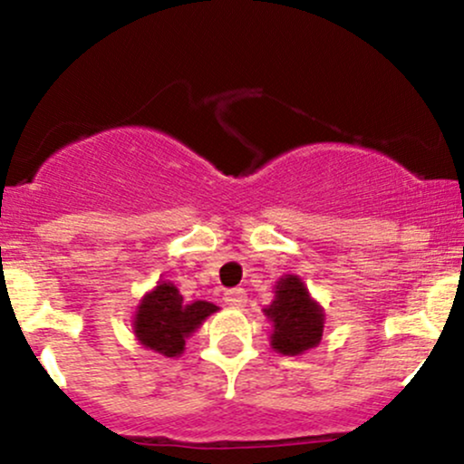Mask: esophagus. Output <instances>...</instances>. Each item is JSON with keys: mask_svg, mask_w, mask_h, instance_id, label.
<instances>
[{"mask_svg": "<svg viewBox=\"0 0 464 464\" xmlns=\"http://www.w3.org/2000/svg\"><path fill=\"white\" fill-rule=\"evenodd\" d=\"M246 301H248V296H246V292L242 290V287H233V290H227V295H225L227 305L244 307V305H246Z\"/></svg>", "mask_w": 464, "mask_h": 464, "instance_id": "1", "label": "esophagus"}]
</instances>
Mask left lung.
I'll list each match as a JSON object with an SVG mask.
<instances>
[{
	"mask_svg": "<svg viewBox=\"0 0 464 464\" xmlns=\"http://www.w3.org/2000/svg\"><path fill=\"white\" fill-rule=\"evenodd\" d=\"M273 323L270 344L284 355H301L323 338L324 314L296 275L276 281L275 301L264 310Z\"/></svg>",
	"mask_w": 464,
	"mask_h": 464,
	"instance_id": "obj_1",
	"label": "left lung"
}]
</instances>
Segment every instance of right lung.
<instances>
[{"instance_id":"add662e5","label":"right lung","mask_w":464,"mask_h":464,"mask_svg":"<svg viewBox=\"0 0 464 464\" xmlns=\"http://www.w3.org/2000/svg\"><path fill=\"white\" fill-rule=\"evenodd\" d=\"M214 312H218L214 303H183L177 285L159 281L157 287L141 299L132 327L143 347L177 358L183 353L189 334H194Z\"/></svg>"}]
</instances>
